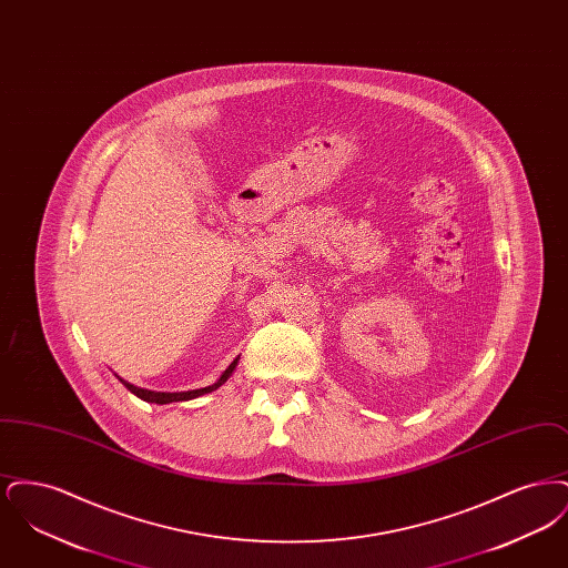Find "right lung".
Wrapping results in <instances>:
<instances>
[{
	"label": "right lung",
	"mask_w": 568,
	"mask_h": 568,
	"mask_svg": "<svg viewBox=\"0 0 568 568\" xmlns=\"http://www.w3.org/2000/svg\"><path fill=\"white\" fill-rule=\"evenodd\" d=\"M236 364H239V357L225 368V373L219 377L216 383L213 385H209V387H202V389H191V392H174V394H170V392H151V389H142V387H135L132 383H128V381H123V378H119L132 394H135L138 398H142V400H146V403H155V405H168V403H181V400H191V398H197V396H202V394H209V392H215L216 387H221L227 377L234 373V368H236Z\"/></svg>",
	"instance_id": "1"
}]
</instances>
